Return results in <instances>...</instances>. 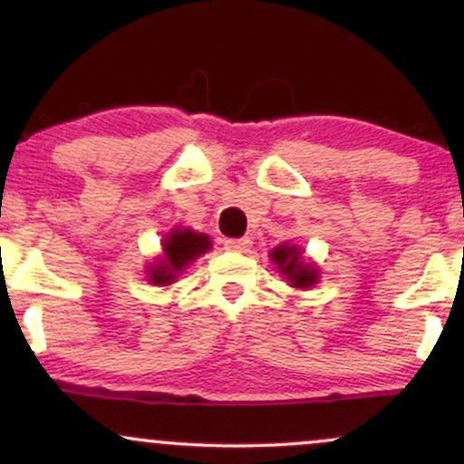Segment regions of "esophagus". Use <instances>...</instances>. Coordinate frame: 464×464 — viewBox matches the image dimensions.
I'll return each instance as SVG.
<instances>
[{"label": "esophagus", "mask_w": 464, "mask_h": 464, "mask_svg": "<svg viewBox=\"0 0 464 464\" xmlns=\"http://www.w3.org/2000/svg\"><path fill=\"white\" fill-rule=\"evenodd\" d=\"M250 237H237V239H227L225 248L231 250V253H248L250 248Z\"/></svg>", "instance_id": "obj_1"}]
</instances>
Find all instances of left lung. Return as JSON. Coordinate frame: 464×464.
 Segmentation results:
<instances>
[{
  "label": "left lung",
  "instance_id": "1",
  "mask_svg": "<svg viewBox=\"0 0 464 464\" xmlns=\"http://www.w3.org/2000/svg\"><path fill=\"white\" fill-rule=\"evenodd\" d=\"M270 259L276 264L279 273L290 281L292 287H312L318 281V270L314 264L303 262V255L299 246H290V244H281L275 250H270Z\"/></svg>",
  "mask_w": 464,
  "mask_h": 464
}]
</instances>
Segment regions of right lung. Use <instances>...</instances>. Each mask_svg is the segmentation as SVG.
<instances>
[{"label": "right lung", "mask_w": 464, "mask_h": 464, "mask_svg": "<svg viewBox=\"0 0 464 464\" xmlns=\"http://www.w3.org/2000/svg\"><path fill=\"white\" fill-rule=\"evenodd\" d=\"M211 248L209 236L191 228H174L163 239V255L148 268L152 285H169L188 266Z\"/></svg>", "instance_id": "1"}]
</instances>
